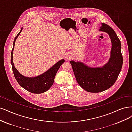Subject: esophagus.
Masks as SVG:
<instances>
[{
	"instance_id": "1",
	"label": "esophagus",
	"mask_w": 132,
	"mask_h": 132,
	"mask_svg": "<svg viewBox=\"0 0 132 132\" xmlns=\"http://www.w3.org/2000/svg\"><path fill=\"white\" fill-rule=\"evenodd\" d=\"M71 58H72L71 55H70V54H67V55H66V60H70V59H71Z\"/></svg>"
}]
</instances>
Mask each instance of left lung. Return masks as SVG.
<instances>
[{"instance_id": "8db88e82", "label": "left lung", "mask_w": 132, "mask_h": 132, "mask_svg": "<svg viewBox=\"0 0 132 132\" xmlns=\"http://www.w3.org/2000/svg\"><path fill=\"white\" fill-rule=\"evenodd\" d=\"M99 31L107 33L111 39V49L108 62L103 66L92 67L82 62L70 61L77 83L85 90L90 93L101 92L112 87L123 64L121 41L115 32L104 23Z\"/></svg>"}]
</instances>
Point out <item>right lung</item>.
I'll return each mask as SVG.
<instances>
[{
    "label": "right lung",
    "instance_id": "obj_1",
    "mask_svg": "<svg viewBox=\"0 0 132 132\" xmlns=\"http://www.w3.org/2000/svg\"><path fill=\"white\" fill-rule=\"evenodd\" d=\"M22 30V27L21 28L20 32L16 36L14 40L13 47L11 53V63L12 71L16 80L21 87L31 93L35 94H41L48 90L52 86L57 72L61 65L65 62V60L62 59L59 61L49 70L39 76L33 77H28L21 75L14 66L13 62V51L15 47V41Z\"/></svg>",
    "mask_w": 132,
    "mask_h": 132
}]
</instances>
